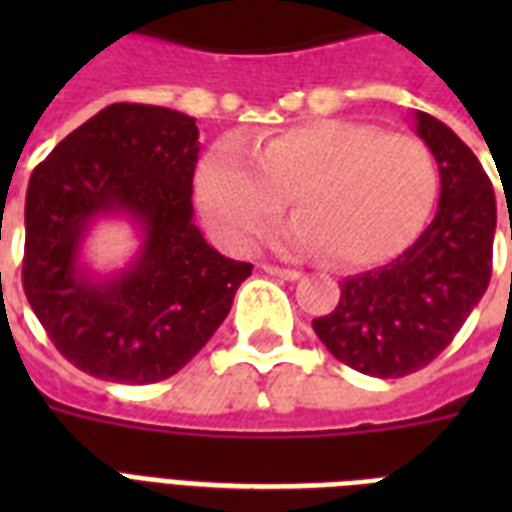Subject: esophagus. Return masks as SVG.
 Here are the masks:
<instances>
[{
    "mask_svg": "<svg viewBox=\"0 0 512 512\" xmlns=\"http://www.w3.org/2000/svg\"><path fill=\"white\" fill-rule=\"evenodd\" d=\"M265 273H271V276H279V279H287V281H297L303 273L295 271V268H281V265H271V263H263L260 265Z\"/></svg>",
    "mask_w": 512,
    "mask_h": 512,
    "instance_id": "34e87169",
    "label": "esophagus"
}]
</instances>
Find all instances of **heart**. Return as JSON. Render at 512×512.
I'll use <instances>...</instances> for the list:
<instances>
[{
    "mask_svg": "<svg viewBox=\"0 0 512 512\" xmlns=\"http://www.w3.org/2000/svg\"><path fill=\"white\" fill-rule=\"evenodd\" d=\"M201 212L217 239L244 249L284 212L297 217L281 247L337 265L398 255L425 228L438 196L436 156L420 138L374 124L316 119L268 138L223 140L196 175Z\"/></svg>",
    "mask_w": 512,
    "mask_h": 512,
    "instance_id": "obj_1",
    "label": "heart"
}]
</instances>
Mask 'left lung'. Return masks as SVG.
Wrapping results in <instances>:
<instances>
[{
	"mask_svg": "<svg viewBox=\"0 0 512 512\" xmlns=\"http://www.w3.org/2000/svg\"><path fill=\"white\" fill-rule=\"evenodd\" d=\"M414 130L436 156V217L396 260L342 281L335 311L313 319V332L337 361L382 380L428 366L460 332L492 279V180L436 116L414 111Z\"/></svg>",
	"mask_w": 512,
	"mask_h": 512,
	"instance_id": "8db88e82",
	"label": "left lung"
}]
</instances>
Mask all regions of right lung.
Masks as SVG:
<instances>
[{
	"label": "right lung",
	"instance_id": "right-lung-1",
	"mask_svg": "<svg viewBox=\"0 0 512 512\" xmlns=\"http://www.w3.org/2000/svg\"><path fill=\"white\" fill-rule=\"evenodd\" d=\"M199 127L180 111L114 103L63 138L28 180L23 289L55 348L82 372L146 385L180 372L223 324L252 265L193 223ZM103 216L130 219L141 249L108 277L81 263Z\"/></svg>",
	"mask_w": 512,
	"mask_h": 512
}]
</instances>
